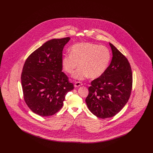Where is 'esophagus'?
Segmentation results:
<instances>
[{
    "mask_svg": "<svg viewBox=\"0 0 153 153\" xmlns=\"http://www.w3.org/2000/svg\"><path fill=\"white\" fill-rule=\"evenodd\" d=\"M82 83L81 82H77V81H76L75 82H74V87L75 88H77L79 87L81 85H82Z\"/></svg>",
    "mask_w": 153,
    "mask_h": 153,
    "instance_id": "1",
    "label": "esophagus"
}]
</instances>
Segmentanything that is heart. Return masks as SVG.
<instances>
[{
  "instance_id": "1",
  "label": "heart",
  "mask_w": 153,
  "mask_h": 153,
  "mask_svg": "<svg viewBox=\"0 0 153 153\" xmlns=\"http://www.w3.org/2000/svg\"><path fill=\"white\" fill-rule=\"evenodd\" d=\"M111 59L108 48L91 42L74 44L71 53L62 58V65L67 73H72L79 65L80 68L73 73V77L82 80L89 76L95 79L105 72Z\"/></svg>"
}]
</instances>
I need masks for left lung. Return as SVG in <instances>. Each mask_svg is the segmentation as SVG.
Here are the masks:
<instances>
[{"label":"left lung","mask_w":153,"mask_h":153,"mask_svg":"<svg viewBox=\"0 0 153 153\" xmlns=\"http://www.w3.org/2000/svg\"><path fill=\"white\" fill-rule=\"evenodd\" d=\"M112 58L105 72L91 82L85 102L89 110L102 119L111 117L121 111L131 95L132 76L127 58L109 42Z\"/></svg>","instance_id":"1"}]
</instances>
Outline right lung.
<instances>
[{
	"label": "right lung",
	"instance_id": "add662e5",
	"mask_svg": "<svg viewBox=\"0 0 153 153\" xmlns=\"http://www.w3.org/2000/svg\"><path fill=\"white\" fill-rule=\"evenodd\" d=\"M71 38L52 39L33 51L26 59L21 75L24 99L33 112L51 116L63 106L73 84L62 72V51Z\"/></svg>",
	"mask_w": 153,
	"mask_h": 153
}]
</instances>
